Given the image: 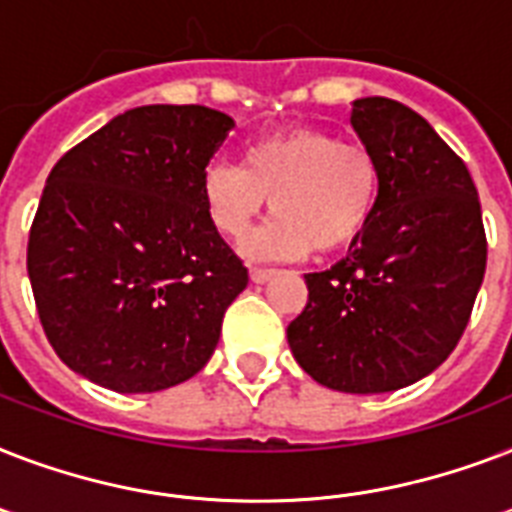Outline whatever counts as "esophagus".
I'll list each match as a JSON object with an SVG mask.
<instances>
[{"mask_svg": "<svg viewBox=\"0 0 512 512\" xmlns=\"http://www.w3.org/2000/svg\"><path fill=\"white\" fill-rule=\"evenodd\" d=\"M273 273H276L273 268H257L255 265V268H249V279L255 281V284H263V281L271 279Z\"/></svg>", "mask_w": 512, "mask_h": 512, "instance_id": "obj_1", "label": "esophagus"}]
</instances>
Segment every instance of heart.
Masks as SVG:
<instances>
[{
	"instance_id": "1",
	"label": "heart",
	"mask_w": 512,
	"mask_h": 512,
	"mask_svg": "<svg viewBox=\"0 0 512 512\" xmlns=\"http://www.w3.org/2000/svg\"><path fill=\"white\" fill-rule=\"evenodd\" d=\"M271 199L273 220L247 249L260 257L332 255L353 247L380 199V164L364 143L295 127L249 143L241 167L212 164L201 177L209 220L228 239H244Z\"/></svg>"
}]
</instances>
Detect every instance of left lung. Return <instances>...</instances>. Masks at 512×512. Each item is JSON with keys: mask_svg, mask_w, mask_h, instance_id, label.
<instances>
[{"mask_svg": "<svg viewBox=\"0 0 512 512\" xmlns=\"http://www.w3.org/2000/svg\"><path fill=\"white\" fill-rule=\"evenodd\" d=\"M350 124L380 164V199L340 263L305 273L308 303L287 340L321 385L388 393L457 348L484 281L486 231L468 167L417 111L361 98Z\"/></svg>", "mask_w": 512, "mask_h": 512, "instance_id": "obj_1", "label": "left lung"}]
</instances>
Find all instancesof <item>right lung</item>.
I'll use <instances>...</instances> for the list:
<instances>
[{"mask_svg": "<svg viewBox=\"0 0 512 512\" xmlns=\"http://www.w3.org/2000/svg\"><path fill=\"white\" fill-rule=\"evenodd\" d=\"M231 130V116L207 106L132 108L52 167L26 263L68 369L116 393H154L215 353L249 281L201 201Z\"/></svg>", "mask_w": 512, "mask_h": 512, "instance_id": "obj_1", "label": "right lung"}]
</instances>
